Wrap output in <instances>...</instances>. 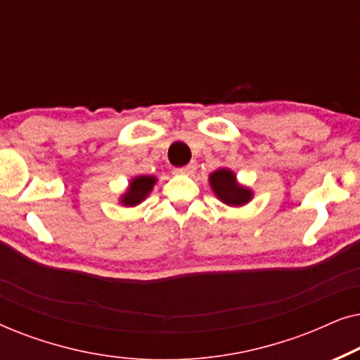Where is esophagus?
I'll return each mask as SVG.
<instances>
[{"mask_svg":"<svg viewBox=\"0 0 360 360\" xmlns=\"http://www.w3.org/2000/svg\"><path fill=\"white\" fill-rule=\"evenodd\" d=\"M196 172V164L195 162H191V164L185 165V167H180V169H175L174 174L176 175H193Z\"/></svg>","mask_w":360,"mask_h":360,"instance_id":"obj_1","label":"esophagus"}]
</instances>
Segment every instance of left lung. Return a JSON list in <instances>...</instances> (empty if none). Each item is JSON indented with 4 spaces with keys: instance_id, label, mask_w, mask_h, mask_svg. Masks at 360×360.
Wrapping results in <instances>:
<instances>
[{
    "instance_id": "left-lung-1",
    "label": "left lung",
    "mask_w": 360,
    "mask_h": 360,
    "mask_svg": "<svg viewBox=\"0 0 360 360\" xmlns=\"http://www.w3.org/2000/svg\"><path fill=\"white\" fill-rule=\"evenodd\" d=\"M208 181L216 198L221 203L233 206V208H240V206L248 205L254 198V190L239 184L234 172L231 169H226V167H221V169L211 172L208 175Z\"/></svg>"
}]
</instances>
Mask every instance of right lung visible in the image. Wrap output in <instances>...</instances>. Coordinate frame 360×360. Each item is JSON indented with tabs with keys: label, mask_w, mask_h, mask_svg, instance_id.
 Segmentation results:
<instances>
[{
	"label": "right lung",
	"mask_w": 360,
	"mask_h": 360,
	"mask_svg": "<svg viewBox=\"0 0 360 360\" xmlns=\"http://www.w3.org/2000/svg\"><path fill=\"white\" fill-rule=\"evenodd\" d=\"M157 184L155 175H136L127 184V188L120 195V205L124 208H134L152 193Z\"/></svg>",
	"instance_id": "add662e5"
}]
</instances>
